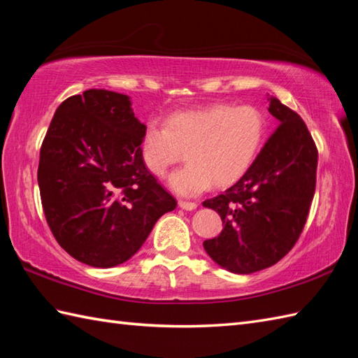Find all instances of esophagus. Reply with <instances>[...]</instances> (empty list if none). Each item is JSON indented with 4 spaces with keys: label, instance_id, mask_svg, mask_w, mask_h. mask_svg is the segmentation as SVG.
<instances>
[{
    "label": "esophagus",
    "instance_id": "34e87169",
    "mask_svg": "<svg viewBox=\"0 0 358 358\" xmlns=\"http://www.w3.org/2000/svg\"><path fill=\"white\" fill-rule=\"evenodd\" d=\"M178 206L181 208V209H185V210H195L196 209V203H192V201H178Z\"/></svg>",
    "mask_w": 358,
    "mask_h": 358
}]
</instances>
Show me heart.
Masks as SVG:
<instances>
[{"label":"heart","mask_w":358,"mask_h":358,"mask_svg":"<svg viewBox=\"0 0 358 358\" xmlns=\"http://www.w3.org/2000/svg\"><path fill=\"white\" fill-rule=\"evenodd\" d=\"M264 132L263 113L250 104L175 112L166 127L155 121L144 127L141 158L159 177L187 152L189 164L171 173L167 186L181 196H196L214 183L223 187L238 181L252 166Z\"/></svg>","instance_id":"obj_1"}]
</instances>
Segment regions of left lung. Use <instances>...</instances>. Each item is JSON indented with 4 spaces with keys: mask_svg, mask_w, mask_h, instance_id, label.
Returning a JSON list of instances; mask_svg holds the SVG:
<instances>
[{
    "mask_svg": "<svg viewBox=\"0 0 358 358\" xmlns=\"http://www.w3.org/2000/svg\"><path fill=\"white\" fill-rule=\"evenodd\" d=\"M278 121L252 166L222 195L203 201L224 224L203 243L223 269L252 273L281 260L299 240L315 192L317 148L299 113L268 95Z\"/></svg>",
    "mask_w": 358,
    "mask_h": 358,
    "instance_id": "8db88e82",
    "label": "left lung"
}]
</instances>
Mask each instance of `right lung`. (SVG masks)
<instances>
[{"label":"right lung","mask_w":358,"mask_h":358,"mask_svg":"<svg viewBox=\"0 0 358 358\" xmlns=\"http://www.w3.org/2000/svg\"><path fill=\"white\" fill-rule=\"evenodd\" d=\"M144 127L131 96L112 90H85L55 110L38 186L53 237L75 260L94 268L127 262L177 206L143 163Z\"/></svg>","instance_id":"add662e5"}]
</instances>
